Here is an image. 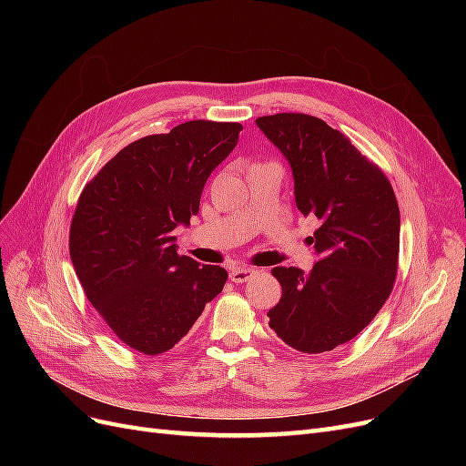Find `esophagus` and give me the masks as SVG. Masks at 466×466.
<instances>
[{
    "label": "esophagus",
    "mask_w": 466,
    "mask_h": 466,
    "mask_svg": "<svg viewBox=\"0 0 466 466\" xmlns=\"http://www.w3.org/2000/svg\"><path fill=\"white\" fill-rule=\"evenodd\" d=\"M252 276H255V270L247 266H237L229 272V278L231 281H235V284H245V281H248Z\"/></svg>",
    "instance_id": "34e87169"
}]
</instances>
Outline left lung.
Segmentation results:
<instances>
[{
    "instance_id": "left-lung-1",
    "label": "left lung",
    "mask_w": 466,
    "mask_h": 466,
    "mask_svg": "<svg viewBox=\"0 0 466 466\" xmlns=\"http://www.w3.org/2000/svg\"><path fill=\"white\" fill-rule=\"evenodd\" d=\"M257 124L291 165L298 209L320 223L309 237L319 257L311 274L272 268L281 298L268 324L293 350L322 354L356 338L389 299L399 272V202L387 175L324 120L279 112Z\"/></svg>"
}]
</instances>
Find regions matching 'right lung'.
I'll list each match as a JSON object with an SVG mask.
<instances>
[{"instance_id": "obj_1", "label": "right lung", "mask_w": 466, "mask_h": 466, "mask_svg": "<svg viewBox=\"0 0 466 466\" xmlns=\"http://www.w3.org/2000/svg\"><path fill=\"white\" fill-rule=\"evenodd\" d=\"M238 122L190 120L120 149L81 190L69 257L89 303L118 340L168 351L221 293V266L180 257L175 228L198 214L211 171L233 151Z\"/></svg>"}]
</instances>
